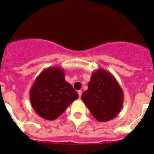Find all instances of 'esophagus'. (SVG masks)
Returning a JSON list of instances; mask_svg holds the SVG:
<instances>
[{
    "mask_svg": "<svg viewBox=\"0 0 154 154\" xmlns=\"http://www.w3.org/2000/svg\"><path fill=\"white\" fill-rule=\"evenodd\" d=\"M82 93V92L81 90H79V91H78V94H79V98H81Z\"/></svg>",
    "mask_w": 154,
    "mask_h": 154,
    "instance_id": "obj_1",
    "label": "esophagus"
}]
</instances>
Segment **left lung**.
Listing matches in <instances>:
<instances>
[{
	"label": "left lung",
	"instance_id": "obj_1",
	"mask_svg": "<svg viewBox=\"0 0 154 154\" xmlns=\"http://www.w3.org/2000/svg\"><path fill=\"white\" fill-rule=\"evenodd\" d=\"M123 98L117 80L103 69H98L92 73L88 89L81 96L92 115L99 122L114 119L123 107Z\"/></svg>",
	"mask_w": 154,
	"mask_h": 154
}]
</instances>
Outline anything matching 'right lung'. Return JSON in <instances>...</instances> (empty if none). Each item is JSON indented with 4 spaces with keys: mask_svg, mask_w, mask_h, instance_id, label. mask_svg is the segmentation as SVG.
Returning a JSON list of instances; mask_svg holds the SVG:
<instances>
[{
    "mask_svg": "<svg viewBox=\"0 0 154 154\" xmlns=\"http://www.w3.org/2000/svg\"><path fill=\"white\" fill-rule=\"evenodd\" d=\"M78 98V92L65 81L64 69L55 66L42 71L30 89L31 106L47 120L57 119Z\"/></svg>",
    "mask_w": 154,
    "mask_h": 154,
    "instance_id": "obj_1",
    "label": "right lung"
}]
</instances>
